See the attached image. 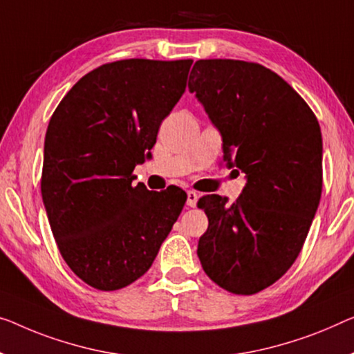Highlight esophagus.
Instances as JSON below:
<instances>
[{"instance_id": "esophagus-1", "label": "esophagus", "mask_w": 354, "mask_h": 354, "mask_svg": "<svg viewBox=\"0 0 354 354\" xmlns=\"http://www.w3.org/2000/svg\"><path fill=\"white\" fill-rule=\"evenodd\" d=\"M197 200H198V194L197 192L187 191V207L194 208L195 205H197Z\"/></svg>"}]
</instances>
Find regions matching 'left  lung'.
<instances>
[{
  "label": "left lung",
  "instance_id": "1",
  "mask_svg": "<svg viewBox=\"0 0 354 354\" xmlns=\"http://www.w3.org/2000/svg\"><path fill=\"white\" fill-rule=\"evenodd\" d=\"M189 91L223 136L224 162L246 184L236 202L205 195L197 254L225 291L250 295L297 259L323 189V138L304 98L277 73L243 60H198Z\"/></svg>",
  "mask_w": 354,
  "mask_h": 354
}]
</instances>
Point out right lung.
I'll use <instances>...</instances> for the list:
<instances>
[{"label":"right lung","instance_id":"1","mask_svg":"<svg viewBox=\"0 0 354 354\" xmlns=\"http://www.w3.org/2000/svg\"><path fill=\"white\" fill-rule=\"evenodd\" d=\"M192 60H119L79 79L52 114L41 194L68 267L115 291L149 270L186 203L179 187L147 191L133 168L186 91Z\"/></svg>","mask_w":354,"mask_h":354}]
</instances>
